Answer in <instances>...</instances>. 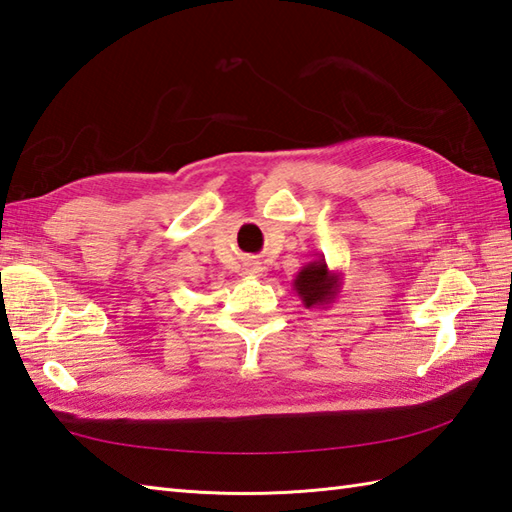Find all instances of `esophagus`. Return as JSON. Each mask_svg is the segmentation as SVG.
<instances>
[{
  "mask_svg": "<svg viewBox=\"0 0 512 512\" xmlns=\"http://www.w3.org/2000/svg\"><path fill=\"white\" fill-rule=\"evenodd\" d=\"M244 273L250 275V277H262V275L266 273V268L262 266V262H255V259H248Z\"/></svg>",
  "mask_w": 512,
  "mask_h": 512,
  "instance_id": "1",
  "label": "esophagus"
}]
</instances>
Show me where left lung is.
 <instances>
[{"mask_svg":"<svg viewBox=\"0 0 512 512\" xmlns=\"http://www.w3.org/2000/svg\"><path fill=\"white\" fill-rule=\"evenodd\" d=\"M343 286V275L339 270H330L323 257L303 266L292 279V288L306 308H328L339 297Z\"/></svg>","mask_w":512,"mask_h":512,"instance_id":"8db88e82","label":"left lung"}]
</instances>
